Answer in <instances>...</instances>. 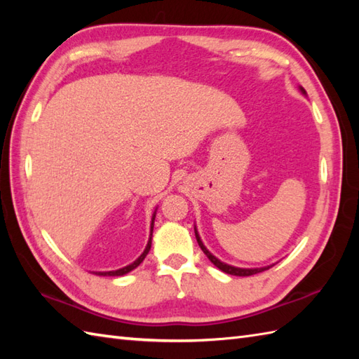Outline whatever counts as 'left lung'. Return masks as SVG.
Segmentation results:
<instances>
[{"mask_svg":"<svg viewBox=\"0 0 359 359\" xmlns=\"http://www.w3.org/2000/svg\"><path fill=\"white\" fill-rule=\"evenodd\" d=\"M299 90L302 93V95H307L306 89H304L302 86H299ZM194 233H196V239H197V243H199V247L202 248V251L205 255H207V257L210 259V261L215 264L219 270H222L224 273L226 274H233V276H251V274H256V273H261V271H265L271 269L273 265H266V266H259V269H241V266H234V265H230V264H225L220 261V259H217L215 255L210 253V250L203 245V242L201 239L199 233H197V228L194 225Z\"/></svg>","mask_w":359,"mask_h":359,"instance_id":"1","label":"left lung"}]
</instances>
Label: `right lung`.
<instances>
[{
	"label": "right lung",
	"instance_id": "right-lung-1",
	"mask_svg": "<svg viewBox=\"0 0 359 359\" xmlns=\"http://www.w3.org/2000/svg\"><path fill=\"white\" fill-rule=\"evenodd\" d=\"M156 212H157V208L154 210V212H152V217H151V231H149V239H148L147 247H144L143 253H142L139 257H137L133 264H129V265L123 266V269H118V270H112V271H93V273H94V274H98V276H123V274H126V273H129V271H133L134 269H137V266H139V265L143 262V259L147 257V255L149 253V250H151V243H152V230H154Z\"/></svg>",
	"mask_w": 359,
	"mask_h": 359
}]
</instances>
